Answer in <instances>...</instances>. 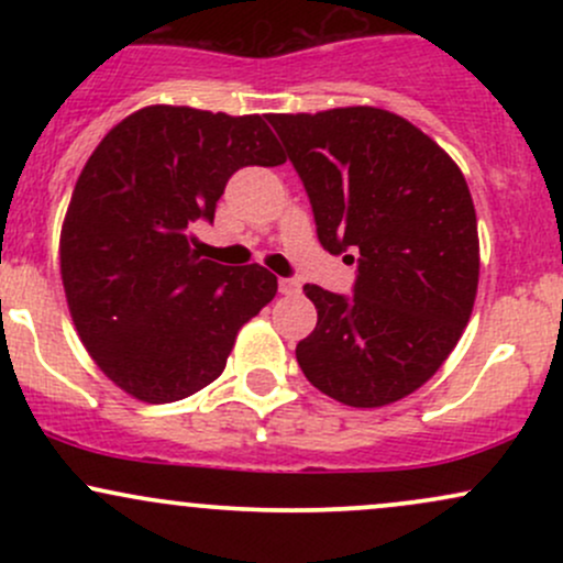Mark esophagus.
<instances>
[{"label": "esophagus", "instance_id": "34e87169", "mask_svg": "<svg viewBox=\"0 0 563 563\" xmlns=\"http://www.w3.org/2000/svg\"><path fill=\"white\" fill-rule=\"evenodd\" d=\"M277 288H280V294L286 296H296L301 290V283L294 280V277H280V283H277Z\"/></svg>", "mask_w": 563, "mask_h": 563}]
</instances>
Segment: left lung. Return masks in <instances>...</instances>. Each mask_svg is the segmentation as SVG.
I'll use <instances>...</instances> for the list:
<instances>
[{
    "label": "left lung",
    "mask_w": 563,
    "mask_h": 563,
    "mask_svg": "<svg viewBox=\"0 0 563 563\" xmlns=\"http://www.w3.org/2000/svg\"><path fill=\"white\" fill-rule=\"evenodd\" d=\"M331 254L357 260L354 296L303 286L318 325L296 344L303 376L349 407H384L442 367L479 286L466 177L429 134L384 108L269 113Z\"/></svg>",
    "instance_id": "8db88e82"
}]
</instances>
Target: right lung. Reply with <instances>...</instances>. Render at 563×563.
I'll return each mask as SVG.
<instances>
[{
  "label": "right lung",
  "mask_w": 563,
  "mask_h": 563,
  "mask_svg": "<svg viewBox=\"0 0 563 563\" xmlns=\"http://www.w3.org/2000/svg\"><path fill=\"white\" fill-rule=\"evenodd\" d=\"M286 164L262 115L147 106L102 137L60 230L76 333L119 389L177 402L222 376L238 331L277 294L260 264L224 267L190 243L243 166Z\"/></svg>",
  "instance_id": "1"
}]
</instances>
